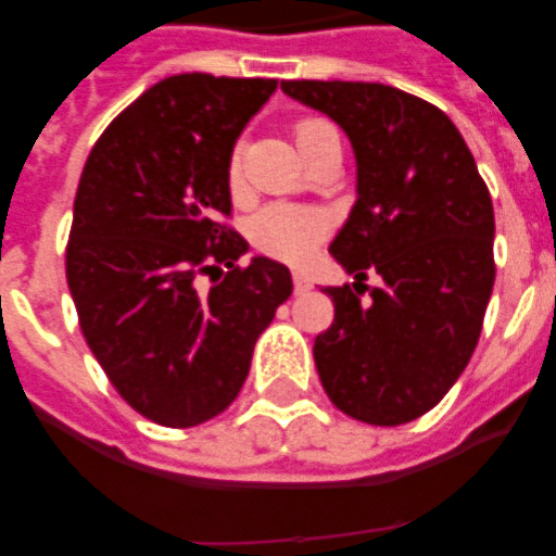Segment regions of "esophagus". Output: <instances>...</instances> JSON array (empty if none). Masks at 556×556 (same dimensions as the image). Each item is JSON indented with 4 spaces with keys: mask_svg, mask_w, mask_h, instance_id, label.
I'll return each mask as SVG.
<instances>
[{
    "mask_svg": "<svg viewBox=\"0 0 556 556\" xmlns=\"http://www.w3.org/2000/svg\"><path fill=\"white\" fill-rule=\"evenodd\" d=\"M312 288V279L305 277V274H300V270H294V291L296 294H303V291H308Z\"/></svg>",
    "mask_w": 556,
    "mask_h": 556,
    "instance_id": "esophagus-1",
    "label": "esophagus"
}]
</instances>
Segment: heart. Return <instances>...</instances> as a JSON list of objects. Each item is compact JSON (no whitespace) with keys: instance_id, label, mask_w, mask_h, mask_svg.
Segmentation results:
<instances>
[{"instance_id":"1","label":"heart","mask_w":556,"mask_h":556,"mask_svg":"<svg viewBox=\"0 0 556 556\" xmlns=\"http://www.w3.org/2000/svg\"><path fill=\"white\" fill-rule=\"evenodd\" d=\"M338 135L329 121L305 117L294 126V141L300 155L312 152L323 138ZM230 185L239 187V161H230ZM329 236V218L314 207H294V204H270L262 207L248 225V239L256 251L274 256L288 265H303L317 253L323 239Z\"/></svg>"}]
</instances>
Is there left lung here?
<instances>
[{
  "label": "left lung",
  "instance_id": "left-lung-1",
  "mask_svg": "<svg viewBox=\"0 0 556 556\" xmlns=\"http://www.w3.org/2000/svg\"><path fill=\"white\" fill-rule=\"evenodd\" d=\"M282 91L329 115L357 161V201L329 248L355 282L326 288L334 323L314 340L323 389L357 421H415L482 334L496 277L491 192L456 124L427 100L383 83L288 80ZM369 273L384 279L378 289Z\"/></svg>",
  "mask_w": 556,
  "mask_h": 556
}]
</instances>
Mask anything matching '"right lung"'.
I'll use <instances>...</instances> for the list:
<instances>
[{
	"label": "right lung",
	"mask_w": 556,
	"mask_h": 556,
	"mask_svg": "<svg viewBox=\"0 0 556 556\" xmlns=\"http://www.w3.org/2000/svg\"><path fill=\"white\" fill-rule=\"evenodd\" d=\"M274 91L265 77H167L106 126L83 167L68 291L112 387L161 427H195L233 404L294 288L268 256L236 265L248 242L222 222L236 138Z\"/></svg>",
	"instance_id": "1"
}]
</instances>
